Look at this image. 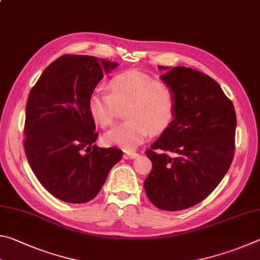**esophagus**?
<instances>
[{"label": "esophagus", "instance_id": "34e87169", "mask_svg": "<svg viewBox=\"0 0 260 260\" xmlns=\"http://www.w3.org/2000/svg\"><path fill=\"white\" fill-rule=\"evenodd\" d=\"M125 158H129V160H133V158H136L138 156V153H136V152H126L124 155Z\"/></svg>", "mask_w": 260, "mask_h": 260}]
</instances>
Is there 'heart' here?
<instances>
[{"label": "heart", "instance_id": "obj_1", "mask_svg": "<svg viewBox=\"0 0 260 260\" xmlns=\"http://www.w3.org/2000/svg\"><path fill=\"white\" fill-rule=\"evenodd\" d=\"M108 92L93 90L86 103L95 124L106 127L115 121L118 107L125 106L129 118L103 136L107 146L133 151L149 135L161 134L171 124L176 112V94L170 84L140 71H127L113 76Z\"/></svg>", "mask_w": 260, "mask_h": 260}]
</instances>
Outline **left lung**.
Wrapping results in <instances>:
<instances>
[{
	"instance_id": "8db88e82",
	"label": "left lung",
	"mask_w": 260,
	"mask_h": 260,
	"mask_svg": "<svg viewBox=\"0 0 260 260\" xmlns=\"http://www.w3.org/2000/svg\"><path fill=\"white\" fill-rule=\"evenodd\" d=\"M161 80L172 86L176 112L171 124L146 155L153 168L144 181L154 206L184 210L215 189L233 161L236 114L220 85L185 66L169 68Z\"/></svg>"
}]
</instances>
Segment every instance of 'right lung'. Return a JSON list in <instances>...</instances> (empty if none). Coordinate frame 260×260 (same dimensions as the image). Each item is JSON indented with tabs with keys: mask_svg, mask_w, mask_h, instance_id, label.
I'll use <instances>...</instances> for the list:
<instances>
[{
	"mask_svg": "<svg viewBox=\"0 0 260 260\" xmlns=\"http://www.w3.org/2000/svg\"><path fill=\"white\" fill-rule=\"evenodd\" d=\"M117 65L65 54L45 68L29 92L24 130L27 160L43 187L63 202L92 200L122 158L120 149L93 145L98 133L86 108L105 73Z\"/></svg>",
	"mask_w": 260,
	"mask_h": 260,
	"instance_id": "1",
	"label": "right lung"
}]
</instances>
